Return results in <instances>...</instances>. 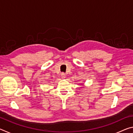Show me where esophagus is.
<instances>
[{
    "label": "esophagus",
    "instance_id": "1",
    "mask_svg": "<svg viewBox=\"0 0 133 133\" xmlns=\"http://www.w3.org/2000/svg\"><path fill=\"white\" fill-rule=\"evenodd\" d=\"M61 77L62 78H66V75H65V74L63 73H62L61 74Z\"/></svg>",
    "mask_w": 133,
    "mask_h": 133
}]
</instances>
